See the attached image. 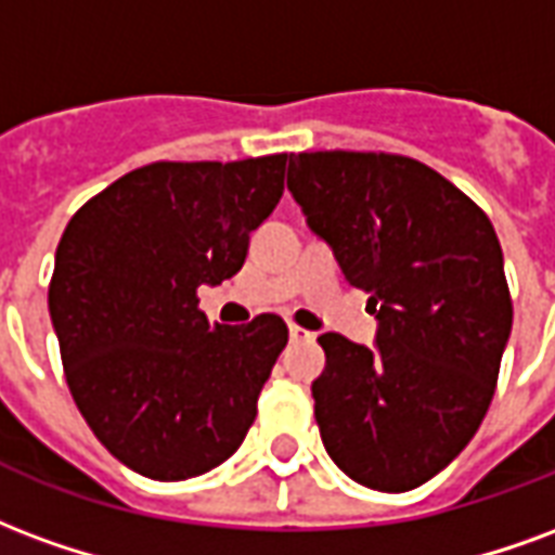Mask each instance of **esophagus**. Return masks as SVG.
<instances>
[{"instance_id":"esophagus-1","label":"esophagus","mask_w":555,"mask_h":555,"mask_svg":"<svg viewBox=\"0 0 555 555\" xmlns=\"http://www.w3.org/2000/svg\"><path fill=\"white\" fill-rule=\"evenodd\" d=\"M310 337H313V334H310V331H305V327L289 325V339H293V343H301V339H310Z\"/></svg>"}]
</instances>
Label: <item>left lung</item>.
<instances>
[{
    "mask_svg": "<svg viewBox=\"0 0 555 555\" xmlns=\"http://www.w3.org/2000/svg\"><path fill=\"white\" fill-rule=\"evenodd\" d=\"M286 185L378 319L375 349L319 337L322 443L372 491L420 488L470 443L496 390L512 334L500 238L447 177L396 153H293Z\"/></svg>",
    "mask_w": 555,
    "mask_h": 555,
    "instance_id": "obj_1",
    "label": "left lung"
}]
</instances>
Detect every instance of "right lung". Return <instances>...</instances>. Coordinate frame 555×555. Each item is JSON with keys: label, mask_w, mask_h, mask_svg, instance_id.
<instances>
[{"label": "right lung", "mask_w": 555, "mask_h": 555, "mask_svg": "<svg viewBox=\"0 0 555 555\" xmlns=\"http://www.w3.org/2000/svg\"><path fill=\"white\" fill-rule=\"evenodd\" d=\"M286 159L153 162L64 228L50 317L67 387L96 440L147 479L212 470L257 416L286 322L209 325L197 286L242 269L250 233L281 201Z\"/></svg>", "instance_id": "1"}]
</instances>
